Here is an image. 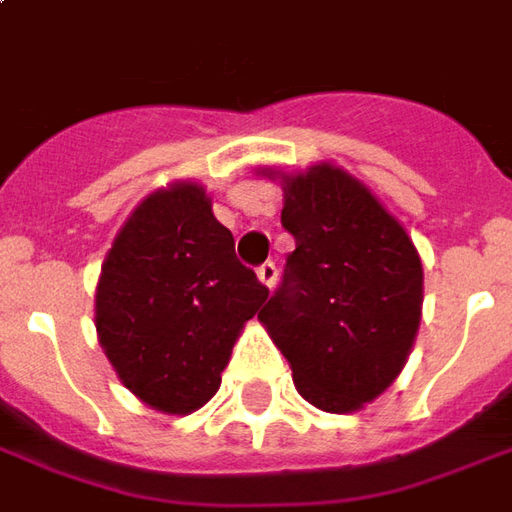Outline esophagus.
<instances>
[{"mask_svg":"<svg viewBox=\"0 0 512 512\" xmlns=\"http://www.w3.org/2000/svg\"><path fill=\"white\" fill-rule=\"evenodd\" d=\"M277 277H280V271H277V266H274V263H263V266L257 268V280L263 282L268 291L277 285Z\"/></svg>","mask_w":512,"mask_h":512,"instance_id":"esophagus-1","label":"esophagus"}]
</instances>
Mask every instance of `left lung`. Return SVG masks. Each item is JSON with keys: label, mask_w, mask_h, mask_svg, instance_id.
Here are the masks:
<instances>
[{"label": "left lung", "mask_w": 512, "mask_h": 512, "mask_svg": "<svg viewBox=\"0 0 512 512\" xmlns=\"http://www.w3.org/2000/svg\"><path fill=\"white\" fill-rule=\"evenodd\" d=\"M280 180L296 249L260 313L293 385L324 413H355L402 374L416 343L424 268L396 216L349 171L257 169Z\"/></svg>", "instance_id": "8db88e82"}]
</instances>
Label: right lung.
Returning a JSON list of instances; mask_svg holds the SVG:
<instances>
[{
    "mask_svg": "<svg viewBox=\"0 0 512 512\" xmlns=\"http://www.w3.org/2000/svg\"><path fill=\"white\" fill-rule=\"evenodd\" d=\"M266 299L205 185L174 180L138 202L107 249L96 338L127 391L188 416L216 396L232 346Z\"/></svg>",
    "mask_w": 512,
    "mask_h": 512,
    "instance_id": "add662e5",
    "label": "right lung"
}]
</instances>
